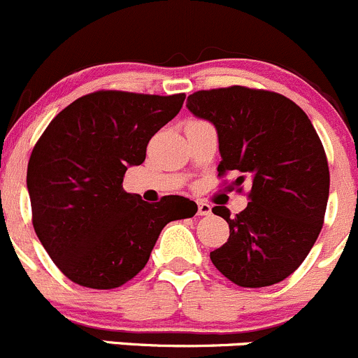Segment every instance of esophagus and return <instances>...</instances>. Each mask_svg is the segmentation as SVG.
<instances>
[{
    "label": "esophagus",
    "instance_id": "34e87169",
    "mask_svg": "<svg viewBox=\"0 0 358 358\" xmlns=\"http://www.w3.org/2000/svg\"><path fill=\"white\" fill-rule=\"evenodd\" d=\"M212 213V206L205 201H198V215H210Z\"/></svg>",
    "mask_w": 358,
    "mask_h": 358
}]
</instances>
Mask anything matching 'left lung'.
I'll return each instance as SVG.
<instances>
[{
    "mask_svg": "<svg viewBox=\"0 0 358 358\" xmlns=\"http://www.w3.org/2000/svg\"><path fill=\"white\" fill-rule=\"evenodd\" d=\"M187 110L215 127L219 176L234 171L252 184L250 203L231 217L229 238L210 253L234 285L264 288L293 274L322 229L329 198V169L307 113L282 94L243 86L198 91Z\"/></svg>",
    "mask_w": 358,
    "mask_h": 358,
    "instance_id": "8db88e82",
    "label": "left lung"
}]
</instances>
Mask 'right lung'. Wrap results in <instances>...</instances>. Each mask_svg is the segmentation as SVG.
Returning a JSON list of instances; mask_svg holds the SVG:
<instances>
[{"label": "right lung", "mask_w": 358, "mask_h": 358, "mask_svg": "<svg viewBox=\"0 0 358 358\" xmlns=\"http://www.w3.org/2000/svg\"><path fill=\"white\" fill-rule=\"evenodd\" d=\"M184 98L98 91L70 103L43 132L27 167L32 224L70 281L119 288L145 267L169 222L196 213L184 196L148 203L122 189L125 171L145 162L148 141Z\"/></svg>", "instance_id": "right-lung-1"}]
</instances>
